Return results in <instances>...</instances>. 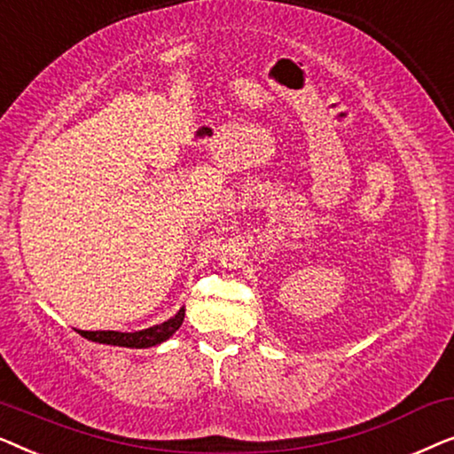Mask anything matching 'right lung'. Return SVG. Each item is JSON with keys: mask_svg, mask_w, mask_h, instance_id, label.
<instances>
[{"mask_svg": "<svg viewBox=\"0 0 454 454\" xmlns=\"http://www.w3.org/2000/svg\"><path fill=\"white\" fill-rule=\"evenodd\" d=\"M184 316H185V308H179V312L173 316V318L136 333H120V331H78V333L82 334L84 339L92 340V343L129 347V349H148V347L160 345L169 337H173L177 328L182 326Z\"/></svg>", "mask_w": 454, "mask_h": 454, "instance_id": "1", "label": "right lung"}]
</instances>
